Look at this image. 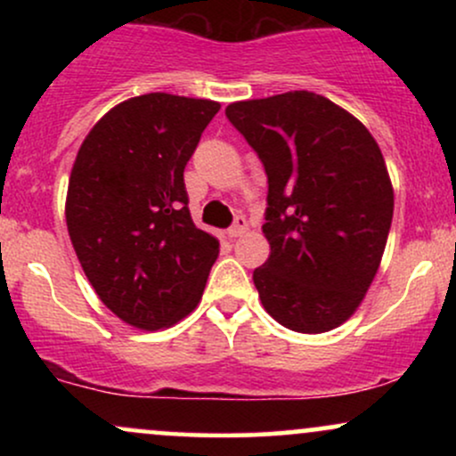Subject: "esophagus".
<instances>
[{"label": "esophagus", "mask_w": 456, "mask_h": 456, "mask_svg": "<svg viewBox=\"0 0 456 456\" xmlns=\"http://www.w3.org/2000/svg\"><path fill=\"white\" fill-rule=\"evenodd\" d=\"M246 232H248V221H246L244 216H235L233 224L229 227V235H232V238H240V235H244Z\"/></svg>", "instance_id": "esophagus-1"}]
</instances>
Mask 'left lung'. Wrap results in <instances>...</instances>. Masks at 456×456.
Listing matches in <instances>:
<instances>
[{"label": "left lung", "mask_w": 456, "mask_h": 456, "mask_svg": "<svg viewBox=\"0 0 456 456\" xmlns=\"http://www.w3.org/2000/svg\"><path fill=\"white\" fill-rule=\"evenodd\" d=\"M268 175L270 257L253 272L281 326L319 334L341 326L378 274L395 195L378 141L313 92L224 109Z\"/></svg>", "instance_id": "obj_1"}]
</instances>
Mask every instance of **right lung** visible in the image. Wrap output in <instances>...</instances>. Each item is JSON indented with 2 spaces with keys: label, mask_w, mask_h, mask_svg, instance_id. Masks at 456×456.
Here are the masks:
<instances>
[{
  "label": "right lung",
  "mask_w": 456,
  "mask_h": 456,
  "mask_svg": "<svg viewBox=\"0 0 456 456\" xmlns=\"http://www.w3.org/2000/svg\"><path fill=\"white\" fill-rule=\"evenodd\" d=\"M221 104L143 94L98 119L78 148L66 224L87 281L122 322L174 326L201 300L218 240L195 227L184 167Z\"/></svg>",
  "instance_id": "right-lung-1"
}]
</instances>
